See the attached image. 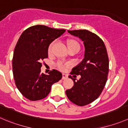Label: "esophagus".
<instances>
[{"instance_id":"obj_1","label":"esophagus","mask_w":128,"mask_h":128,"mask_svg":"<svg viewBox=\"0 0 128 128\" xmlns=\"http://www.w3.org/2000/svg\"><path fill=\"white\" fill-rule=\"evenodd\" d=\"M68 75L66 74H62V80H66L68 78Z\"/></svg>"}]
</instances>
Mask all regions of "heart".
Returning <instances> with one entry per match:
<instances>
[{
    "label": "heart",
    "mask_w": 128,
    "mask_h": 128,
    "mask_svg": "<svg viewBox=\"0 0 128 128\" xmlns=\"http://www.w3.org/2000/svg\"><path fill=\"white\" fill-rule=\"evenodd\" d=\"M54 44L55 42L51 43L50 45L48 46V54H52V48H53ZM68 47H69V48L76 47L78 48L80 50V44H79L77 42L74 41V40H70V41L68 42ZM56 66L59 70H60V71H64V70L69 66V64L59 60V61H57V62L56 63Z\"/></svg>",
    "instance_id": "heart-1"
}]
</instances>
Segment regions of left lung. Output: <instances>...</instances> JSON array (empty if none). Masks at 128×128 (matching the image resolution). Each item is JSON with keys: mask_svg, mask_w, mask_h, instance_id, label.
Here are the masks:
<instances>
[{"mask_svg": "<svg viewBox=\"0 0 128 128\" xmlns=\"http://www.w3.org/2000/svg\"><path fill=\"white\" fill-rule=\"evenodd\" d=\"M70 34L79 37L84 45V57L71 72L74 82L72 88L66 92L69 100L79 106L90 104L98 98L103 91L108 73V54L103 40L98 35L86 30H68Z\"/></svg>", "mask_w": 128, "mask_h": 128, "instance_id": "left-lung-1", "label": "left lung"}]
</instances>
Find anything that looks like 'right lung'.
Here are the masks:
<instances>
[{
    "instance_id": "right-lung-1",
    "label": "right lung",
    "mask_w": 128,
    "mask_h": 128,
    "mask_svg": "<svg viewBox=\"0 0 128 128\" xmlns=\"http://www.w3.org/2000/svg\"><path fill=\"white\" fill-rule=\"evenodd\" d=\"M66 32L44 25L31 26L24 31L15 46L12 72L15 84L24 97L36 101L46 97L54 83L62 78L61 72L53 70L41 72L42 62L48 57L49 45Z\"/></svg>"
}]
</instances>
